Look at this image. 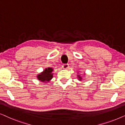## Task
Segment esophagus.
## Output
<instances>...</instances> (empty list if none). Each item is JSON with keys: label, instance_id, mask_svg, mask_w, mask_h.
<instances>
[{"label": "esophagus", "instance_id": "34e87169", "mask_svg": "<svg viewBox=\"0 0 125 125\" xmlns=\"http://www.w3.org/2000/svg\"><path fill=\"white\" fill-rule=\"evenodd\" d=\"M62 68L64 69H66L69 68V65H68V64H64L62 65Z\"/></svg>", "mask_w": 125, "mask_h": 125}]
</instances>
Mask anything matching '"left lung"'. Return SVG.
Listing matches in <instances>:
<instances>
[{
    "label": "left lung",
    "mask_w": 125,
    "mask_h": 125,
    "mask_svg": "<svg viewBox=\"0 0 125 125\" xmlns=\"http://www.w3.org/2000/svg\"><path fill=\"white\" fill-rule=\"evenodd\" d=\"M78 72H77V78H78V80H79L80 81H82V80H83V77H82L80 76V74H78ZM84 75H85V74H84Z\"/></svg>",
    "instance_id": "left-lung-1"
}]
</instances>
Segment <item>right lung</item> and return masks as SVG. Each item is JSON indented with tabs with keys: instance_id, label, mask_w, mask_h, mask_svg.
<instances>
[{
	"instance_id": "right-lung-1",
	"label": "right lung",
	"mask_w": 125,
	"mask_h": 125,
	"mask_svg": "<svg viewBox=\"0 0 125 125\" xmlns=\"http://www.w3.org/2000/svg\"><path fill=\"white\" fill-rule=\"evenodd\" d=\"M53 71V69L52 68H46L45 69L43 70V71L37 75L36 77L38 80L42 83H49V81L52 79L53 77V73H52Z\"/></svg>"
}]
</instances>
